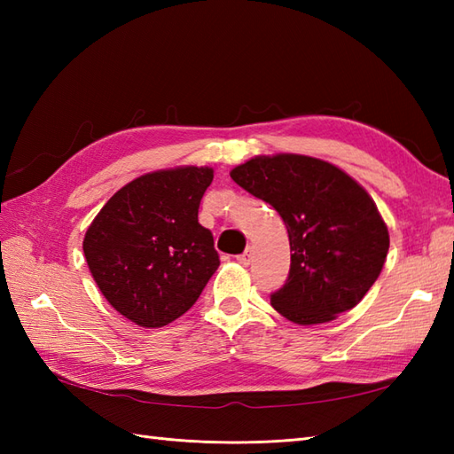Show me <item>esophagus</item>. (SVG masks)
Listing matches in <instances>:
<instances>
[{"label": "esophagus", "mask_w": 454, "mask_h": 454, "mask_svg": "<svg viewBox=\"0 0 454 454\" xmlns=\"http://www.w3.org/2000/svg\"><path fill=\"white\" fill-rule=\"evenodd\" d=\"M238 263H242L244 267H247L249 263H252V249H246V252L242 255H238Z\"/></svg>", "instance_id": "esophagus-1"}]
</instances>
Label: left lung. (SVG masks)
Masks as SVG:
<instances>
[{
  "instance_id": "1",
  "label": "left lung",
  "mask_w": 454,
  "mask_h": 454,
  "mask_svg": "<svg viewBox=\"0 0 454 454\" xmlns=\"http://www.w3.org/2000/svg\"><path fill=\"white\" fill-rule=\"evenodd\" d=\"M232 177L283 218L291 273L271 296L275 310L298 325L335 320L363 301L390 247L387 222L349 173L302 153L255 156Z\"/></svg>"
}]
</instances>
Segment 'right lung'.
I'll use <instances>...</instances> for the list:
<instances>
[{"mask_svg": "<svg viewBox=\"0 0 454 454\" xmlns=\"http://www.w3.org/2000/svg\"><path fill=\"white\" fill-rule=\"evenodd\" d=\"M215 171L179 166L144 173L105 202L83 255L107 302L140 327H163L197 302L220 262L199 224Z\"/></svg>", "mask_w": 454, "mask_h": 454, "instance_id": "obj_1", "label": "right lung"}]
</instances>
